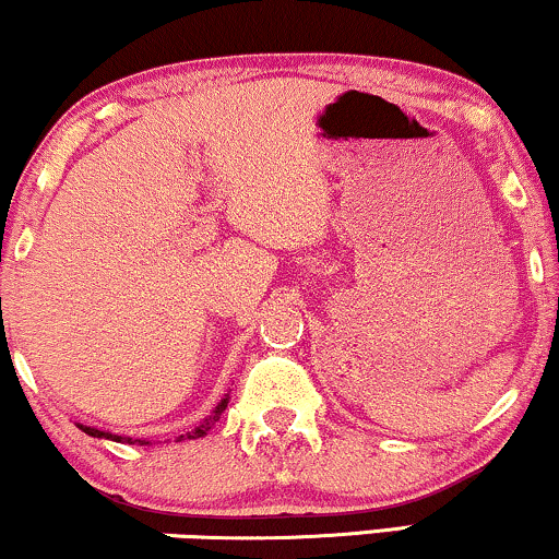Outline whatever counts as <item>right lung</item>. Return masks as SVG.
I'll return each instance as SVG.
<instances>
[{
	"instance_id": "1",
	"label": "right lung",
	"mask_w": 559,
	"mask_h": 559,
	"mask_svg": "<svg viewBox=\"0 0 559 559\" xmlns=\"http://www.w3.org/2000/svg\"><path fill=\"white\" fill-rule=\"evenodd\" d=\"M225 408H227V397H222V403L219 405H216V408H214V413H212V416H209L206 418V421H203V424H199V426H195V429L193 431H188V439H199V437H203V435H206V431L209 429H212V426L216 424V421H219V416H222V413H225ZM78 426H81V429L85 431V435H88V437H104V439H115V442H128V444H148V442H143V439H130V437H117V435H109V431H102V429H94V426H83V424H78ZM182 439V437H180Z\"/></svg>"
}]
</instances>
